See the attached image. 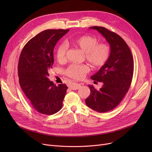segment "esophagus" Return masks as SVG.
I'll return each instance as SVG.
<instances>
[{"label":"esophagus","mask_w":152,"mask_h":152,"mask_svg":"<svg viewBox=\"0 0 152 152\" xmlns=\"http://www.w3.org/2000/svg\"><path fill=\"white\" fill-rule=\"evenodd\" d=\"M81 85L76 83H70L68 84V87L72 90H76L81 87Z\"/></svg>","instance_id":"34e87169"}]
</instances>
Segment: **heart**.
Returning <instances> with one entry per match:
<instances>
[{"label":"heart","mask_w":152,"mask_h":152,"mask_svg":"<svg viewBox=\"0 0 152 152\" xmlns=\"http://www.w3.org/2000/svg\"><path fill=\"white\" fill-rule=\"evenodd\" d=\"M70 44L76 49L84 53L86 60L94 68L103 66L108 60L111 48L107 43H98V39L92 36L84 35L72 39ZM67 45L60 44L56 49V58L58 62L65 61ZM89 67L86 65H70L65 70V74L68 77L80 80L88 72Z\"/></svg>","instance_id":"1"}]
</instances>
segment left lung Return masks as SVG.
<instances>
[{
    "instance_id": "left-lung-1",
    "label": "left lung",
    "mask_w": 152,
    "mask_h": 152,
    "mask_svg": "<svg viewBox=\"0 0 152 152\" xmlns=\"http://www.w3.org/2000/svg\"><path fill=\"white\" fill-rule=\"evenodd\" d=\"M105 38L111 48L110 58L96 73L94 81L103 83L100 90L89 85V96L86 105L100 113L107 112L116 107L129 91L134 73V59L124 40L113 31L102 26H92Z\"/></svg>"
}]
</instances>
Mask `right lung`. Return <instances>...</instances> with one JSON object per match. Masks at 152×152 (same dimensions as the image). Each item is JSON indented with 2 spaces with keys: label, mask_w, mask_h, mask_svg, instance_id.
Instances as JSON below:
<instances>
[{
  "label": "right lung",
  "mask_w": 152,
  "mask_h": 152,
  "mask_svg": "<svg viewBox=\"0 0 152 152\" xmlns=\"http://www.w3.org/2000/svg\"><path fill=\"white\" fill-rule=\"evenodd\" d=\"M69 29H47L24 46L18 66L19 83L31 105L39 113L52 115L60 111L68 87L58 86L48 76L53 63L54 47Z\"/></svg>",
  "instance_id": "add662e5"
}]
</instances>
